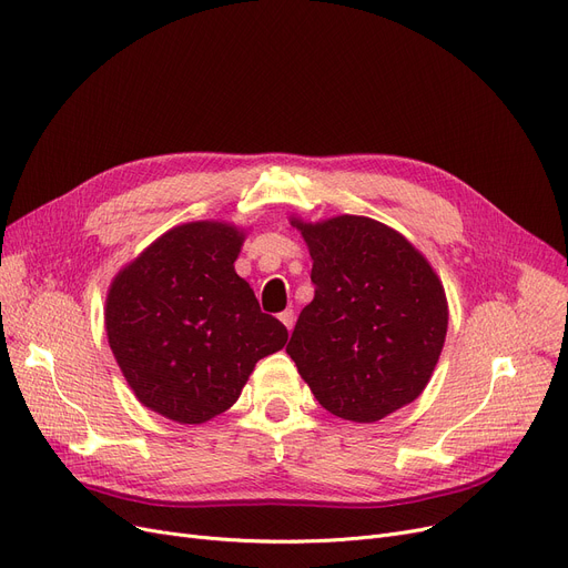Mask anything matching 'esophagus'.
Masks as SVG:
<instances>
[{
  "instance_id": "esophagus-1",
  "label": "esophagus",
  "mask_w": 568,
  "mask_h": 568,
  "mask_svg": "<svg viewBox=\"0 0 568 568\" xmlns=\"http://www.w3.org/2000/svg\"><path fill=\"white\" fill-rule=\"evenodd\" d=\"M278 320L287 326V332H292V326H294V311L292 308H287V311H283L281 315H278Z\"/></svg>"
}]
</instances>
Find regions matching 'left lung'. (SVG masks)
Listing matches in <instances>:
<instances>
[{
  "instance_id": "1",
  "label": "left lung",
  "mask_w": 568,
  "mask_h": 568,
  "mask_svg": "<svg viewBox=\"0 0 568 568\" xmlns=\"http://www.w3.org/2000/svg\"><path fill=\"white\" fill-rule=\"evenodd\" d=\"M313 257V302L287 354L317 403L373 424L422 396L449 326L439 276L419 248L368 216L290 219Z\"/></svg>"
}]
</instances>
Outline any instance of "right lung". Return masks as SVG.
Instances as JSON below:
<instances>
[{"label": "right lung", "mask_w": 568, "mask_h": 568, "mask_svg": "<svg viewBox=\"0 0 568 568\" xmlns=\"http://www.w3.org/2000/svg\"><path fill=\"white\" fill-rule=\"evenodd\" d=\"M246 230L225 221L176 225L112 278L108 343L135 398L176 424L230 409L285 326L260 311L234 272Z\"/></svg>", "instance_id": "obj_1"}]
</instances>
